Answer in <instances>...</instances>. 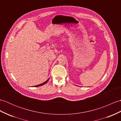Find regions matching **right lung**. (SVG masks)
<instances>
[{
    "mask_svg": "<svg viewBox=\"0 0 121 121\" xmlns=\"http://www.w3.org/2000/svg\"><path fill=\"white\" fill-rule=\"evenodd\" d=\"M49 80V79H48L46 81H45L44 82H43V83H41V84H40V85H37V86H35V87H36V86H42V85H45V83H46L47 82H48V81Z\"/></svg>",
    "mask_w": 121,
    "mask_h": 121,
    "instance_id": "right-lung-1",
    "label": "right lung"
}]
</instances>
